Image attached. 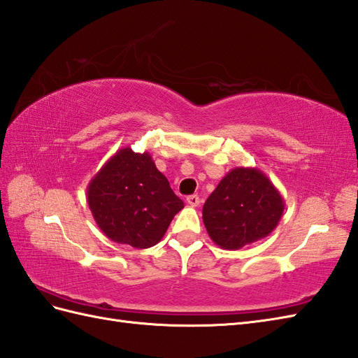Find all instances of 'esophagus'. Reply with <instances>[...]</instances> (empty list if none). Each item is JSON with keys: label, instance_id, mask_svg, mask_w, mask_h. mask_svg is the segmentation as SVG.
<instances>
[{"label": "esophagus", "instance_id": "esophagus-1", "mask_svg": "<svg viewBox=\"0 0 358 358\" xmlns=\"http://www.w3.org/2000/svg\"><path fill=\"white\" fill-rule=\"evenodd\" d=\"M187 204L192 206V207H198L199 206V196L198 195H190L187 196Z\"/></svg>", "mask_w": 358, "mask_h": 358}]
</instances>
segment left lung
<instances>
[{
	"mask_svg": "<svg viewBox=\"0 0 358 358\" xmlns=\"http://www.w3.org/2000/svg\"><path fill=\"white\" fill-rule=\"evenodd\" d=\"M282 212L281 194L260 169L234 168L207 198L203 221L210 239L234 251L269 236Z\"/></svg>",
	"mask_w": 358,
	"mask_h": 358,
	"instance_id": "8db88e82",
	"label": "left lung"
}]
</instances>
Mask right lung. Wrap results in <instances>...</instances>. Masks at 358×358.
I'll list each match as a JSON object with an SVG mask.
<instances>
[{
    "mask_svg": "<svg viewBox=\"0 0 358 358\" xmlns=\"http://www.w3.org/2000/svg\"><path fill=\"white\" fill-rule=\"evenodd\" d=\"M87 204L108 239L150 248L157 245L185 203L155 168L150 152L121 148L87 186Z\"/></svg>",
    "mask_w": 358,
    "mask_h": 358,
    "instance_id": "1",
    "label": "right lung"
}]
</instances>
